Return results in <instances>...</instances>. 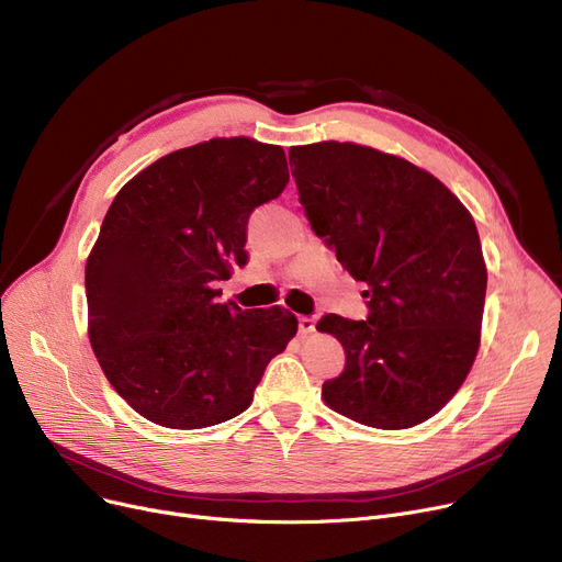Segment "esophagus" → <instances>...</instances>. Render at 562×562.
<instances>
[{
    "label": "esophagus",
    "instance_id": "esophagus-1",
    "mask_svg": "<svg viewBox=\"0 0 562 562\" xmlns=\"http://www.w3.org/2000/svg\"><path fill=\"white\" fill-rule=\"evenodd\" d=\"M314 328H316L314 316H301V318H299V330H301V335H310V333H314Z\"/></svg>",
    "mask_w": 562,
    "mask_h": 562
}]
</instances>
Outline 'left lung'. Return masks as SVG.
I'll return each instance as SVG.
<instances>
[{"label":"left lung","mask_w":562,"mask_h":562,"mask_svg":"<svg viewBox=\"0 0 562 562\" xmlns=\"http://www.w3.org/2000/svg\"><path fill=\"white\" fill-rule=\"evenodd\" d=\"M291 161L314 234L369 286L364 321L316 323L346 352L323 401L385 430L430 419L479 352L487 271L474 218L430 172L373 147L296 145Z\"/></svg>","instance_id":"left-lung-1"}]
</instances>
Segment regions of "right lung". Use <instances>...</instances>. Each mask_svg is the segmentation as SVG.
I'll use <instances>...</instances> for the list:
<instances>
[{"label":"right lung","instance_id":"right-lung-1","mask_svg":"<svg viewBox=\"0 0 562 562\" xmlns=\"http://www.w3.org/2000/svg\"><path fill=\"white\" fill-rule=\"evenodd\" d=\"M289 182L280 145L212 138L170 153L117 193L86 263L88 337L138 415L206 428L250 405L266 364L296 335L291 312L221 305L246 266L248 218Z\"/></svg>","mask_w":562,"mask_h":562}]
</instances>
